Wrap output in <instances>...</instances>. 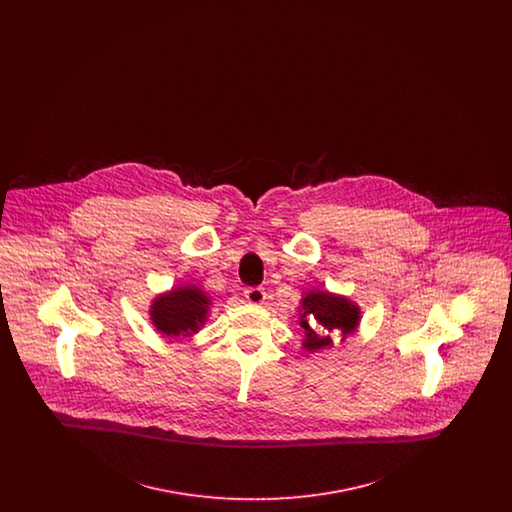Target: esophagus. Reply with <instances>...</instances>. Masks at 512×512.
<instances>
[{
    "mask_svg": "<svg viewBox=\"0 0 512 512\" xmlns=\"http://www.w3.org/2000/svg\"><path fill=\"white\" fill-rule=\"evenodd\" d=\"M245 299L251 305H263L267 301V292L263 288H247L245 290Z\"/></svg>",
    "mask_w": 512,
    "mask_h": 512,
    "instance_id": "esophagus-1",
    "label": "esophagus"
}]
</instances>
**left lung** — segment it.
I'll use <instances>...</instances> for the list:
<instances>
[{
  "label": "left lung",
  "instance_id": "left-lung-1",
  "mask_svg": "<svg viewBox=\"0 0 512 512\" xmlns=\"http://www.w3.org/2000/svg\"><path fill=\"white\" fill-rule=\"evenodd\" d=\"M359 320L361 309L347 297L320 290L309 292L301 299L299 309V324L305 330L303 347L309 353L332 347L336 336L341 334V340H345L349 334H353Z\"/></svg>",
  "mask_w": 512,
  "mask_h": 512
}]
</instances>
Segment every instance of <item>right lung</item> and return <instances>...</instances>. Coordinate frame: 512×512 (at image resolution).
<instances>
[{
  "instance_id": "obj_1",
  "label": "right lung",
  "mask_w": 512,
  "mask_h": 512,
  "mask_svg": "<svg viewBox=\"0 0 512 512\" xmlns=\"http://www.w3.org/2000/svg\"><path fill=\"white\" fill-rule=\"evenodd\" d=\"M211 299L197 286H180L161 293L151 301L149 317L153 326L169 336H192L205 324Z\"/></svg>"
}]
</instances>
